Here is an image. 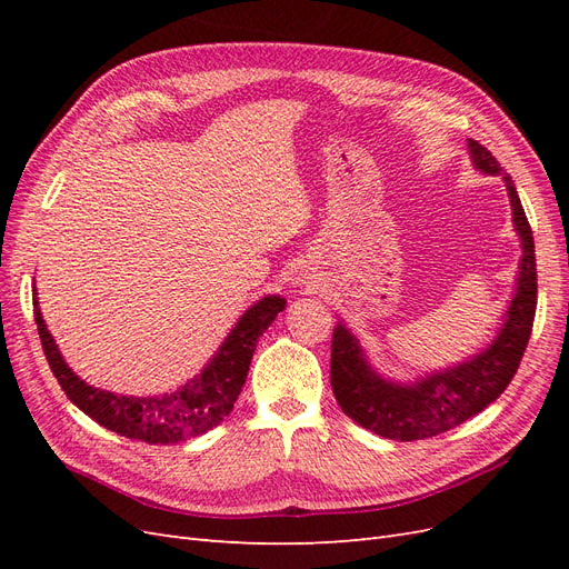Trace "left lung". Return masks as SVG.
Segmentation results:
<instances>
[{
    "label": "left lung",
    "instance_id": "left-lung-1",
    "mask_svg": "<svg viewBox=\"0 0 569 569\" xmlns=\"http://www.w3.org/2000/svg\"><path fill=\"white\" fill-rule=\"evenodd\" d=\"M468 151L479 173L503 178L512 226L522 247L515 295L496 337L462 363L418 377L416 382H396L370 366L358 337L343 320L337 322L332 335L330 377L337 403L353 422L393 441H416L449 432L493 403L518 372L537 313V256L518 189L489 149L468 140Z\"/></svg>",
    "mask_w": 569,
    "mask_h": 569
}]
</instances>
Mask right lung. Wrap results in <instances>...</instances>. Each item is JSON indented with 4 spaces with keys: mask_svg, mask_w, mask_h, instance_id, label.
Masks as SVG:
<instances>
[{
    "mask_svg": "<svg viewBox=\"0 0 569 569\" xmlns=\"http://www.w3.org/2000/svg\"><path fill=\"white\" fill-rule=\"evenodd\" d=\"M284 303L287 301L280 295H268L249 306L203 370L176 391L157 396H123L92 387L68 368L54 337L47 330L38 289L32 282V311H36L42 349L68 399L84 416H90L111 432L157 446L201 437L230 416L237 396L247 382L256 343L278 313L284 311Z\"/></svg>",
    "mask_w": 569,
    "mask_h": 569,
    "instance_id": "1",
    "label": "right lung"
}]
</instances>
